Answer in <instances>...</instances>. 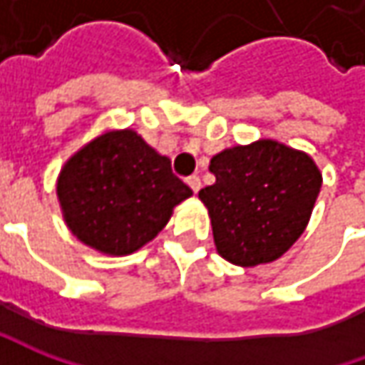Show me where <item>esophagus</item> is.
<instances>
[{
  "instance_id": "34e87169",
  "label": "esophagus",
  "mask_w": 365,
  "mask_h": 365,
  "mask_svg": "<svg viewBox=\"0 0 365 365\" xmlns=\"http://www.w3.org/2000/svg\"><path fill=\"white\" fill-rule=\"evenodd\" d=\"M187 185L192 189V192H199V189H201V178L199 176H189L187 178Z\"/></svg>"
}]
</instances>
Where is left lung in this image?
Returning a JSON list of instances; mask_svg holds the SVG:
<instances>
[{"label":"left lung","mask_w":365,"mask_h":365,"mask_svg":"<svg viewBox=\"0 0 365 365\" xmlns=\"http://www.w3.org/2000/svg\"><path fill=\"white\" fill-rule=\"evenodd\" d=\"M215 185L199 190L219 256L235 266L278 259L304 232L323 176L313 158L274 140L211 158Z\"/></svg>","instance_id":"obj_1"}]
</instances>
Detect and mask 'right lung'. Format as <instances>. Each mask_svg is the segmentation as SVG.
I'll list each match as a JSON object with an SVG mask.
<instances>
[{"label": "right lung", "instance_id": "1", "mask_svg": "<svg viewBox=\"0 0 365 365\" xmlns=\"http://www.w3.org/2000/svg\"><path fill=\"white\" fill-rule=\"evenodd\" d=\"M56 195L73 235L97 252L125 256L154 240L192 190L166 156L133 130H118L66 160Z\"/></svg>", "mask_w": 365, "mask_h": 365}]
</instances>
